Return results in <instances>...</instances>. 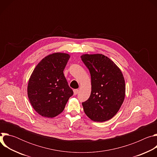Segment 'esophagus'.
<instances>
[{"instance_id": "1", "label": "esophagus", "mask_w": 157, "mask_h": 157, "mask_svg": "<svg viewBox=\"0 0 157 157\" xmlns=\"http://www.w3.org/2000/svg\"><path fill=\"white\" fill-rule=\"evenodd\" d=\"M73 92H74V94L76 95L79 93V90H78V89H75V90L73 91Z\"/></svg>"}]
</instances>
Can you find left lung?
<instances>
[{"instance_id":"1","label":"left lung","mask_w":157,"mask_h":157,"mask_svg":"<svg viewBox=\"0 0 157 157\" xmlns=\"http://www.w3.org/2000/svg\"><path fill=\"white\" fill-rule=\"evenodd\" d=\"M81 59L91 78V93L82 103L86 116L95 122H105L119 110L125 96V84L119 67L102 54H83Z\"/></svg>"}]
</instances>
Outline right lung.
Instances as JSON below:
<instances>
[{
	"label": "right lung",
	"mask_w": 157,
	"mask_h": 157,
	"mask_svg": "<svg viewBox=\"0 0 157 157\" xmlns=\"http://www.w3.org/2000/svg\"><path fill=\"white\" fill-rule=\"evenodd\" d=\"M70 55L56 52L43 58L28 82L27 94L34 110L44 117L53 118L63 111L73 91L63 71Z\"/></svg>",
	"instance_id": "right-lung-1"
}]
</instances>
